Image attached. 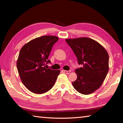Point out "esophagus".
I'll list each match as a JSON object with an SVG mask.
<instances>
[{
	"mask_svg": "<svg viewBox=\"0 0 123 123\" xmlns=\"http://www.w3.org/2000/svg\"><path fill=\"white\" fill-rule=\"evenodd\" d=\"M63 72L66 74H69L71 72V71H70V70H69V71H67V70H63Z\"/></svg>",
	"mask_w": 123,
	"mask_h": 123,
	"instance_id": "34e87169",
	"label": "esophagus"
}]
</instances>
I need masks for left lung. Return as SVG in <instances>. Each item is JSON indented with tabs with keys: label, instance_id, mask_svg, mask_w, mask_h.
I'll return each instance as SVG.
<instances>
[{
	"label": "left lung",
	"instance_id": "1",
	"mask_svg": "<svg viewBox=\"0 0 123 123\" xmlns=\"http://www.w3.org/2000/svg\"><path fill=\"white\" fill-rule=\"evenodd\" d=\"M74 51L78 64L82 67L75 70L77 79L72 82L80 93L89 95L100 87L109 70V55L104 47L88 37L66 39Z\"/></svg>",
	"mask_w": 123,
	"mask_h": 123
}]
</instances>
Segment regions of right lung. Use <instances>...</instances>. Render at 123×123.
<instances>
[{"mask_svg": "<svg viewBox=\"0 0 123 123\" xmlns=\"http://www.w3.org/2000/svg\"><path fill=\"white\" fill-rule=\"evenodd\" d=\"M58 40L55 36H43L30 41L20 49L17 68L23 83L31 92L43 93L53 87L60 71L45 66L51 63L48 57Z\"/></svg>", "mask_w": 123, "mask_h": 123, "instance_id": "right-lung-1", "label": "right lung"}]
</instances>
